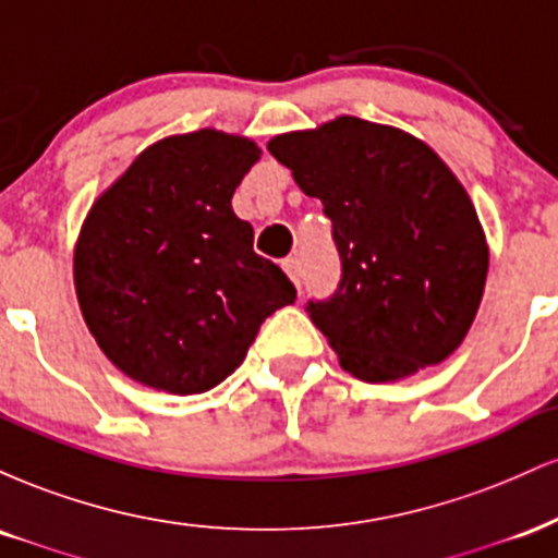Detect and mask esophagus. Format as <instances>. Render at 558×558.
<instances>
[{
	"instance_id": "esophagus-1",
	"label": "esophagus",
	"mask_w": 558,
	"mask_h": 558,
	"mask_svg": "<svg viewBox=\"0 0 558 558\" xmlns=\"http://www.w3.org/2000/svg\"><path fill=\"white\" fill-rule=\"evenodd\" d=\"M283 270H286L288 278L293 280V283L301 286V259H299V257H288V259H283Z\"/></svg>"
}]
</instances>
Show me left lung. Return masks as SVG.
Segmentation results:
<instances>
[{
  "mask_svg": "<svg viewBox=\"0 0 558 558\" xmlns=\"http://www.w3.org/2000/svg\"><path fill=\"white\" fill-rule=\"evenodd\" d=\"M267 149L332 222L341 283L306 312L345 373L399 380L453 354L483 299L488 243L444 159L399 128L349 114Z\"/></svg>",
  "mask_w": 558,
  "mask_h": 558,
  "instance_id": "obj_1",
  "label": "left lung"
}]
</instances>
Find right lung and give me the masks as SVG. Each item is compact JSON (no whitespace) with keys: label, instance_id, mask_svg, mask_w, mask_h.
<instances>
[{"label":"right lung","instance_id":"add662e5","mask_svg":"<svg viewBox=\"0 0 558 558\" xmlns=\"http://www.w3.org/2000/svg\"><path fill=\"white\" fill-rule=\"evenodd\" d=\"M257 159L254 141L209 128L170 136L94 202L75 291L99 349L133 380L204 393L239 367L259 325L296 301L230 204Z\"/></svg>","mask_w":558,"mask_h":558}]
</instances>
